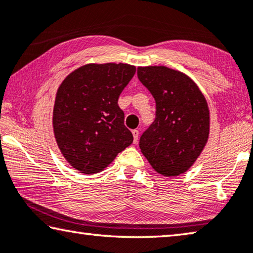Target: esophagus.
Instances as JSON below:
<instances>
[{
	"mask_svg": "<svg viewBox=\"0 0 253 253\" xmlns=\"http://www.w3.org/2000/svg\"><path fill=\"white\" fill-rule=\"evenodd\" d=\"M131 133H133V136H134V143H137L139 131L137 129H134V130H131Z\"/></svg>",
	"mask_w": 253,
	"mask_h": 253,
	"instance_id": "1",
	"label": "esophagus"
}]
</instances>
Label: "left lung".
<instances>
[{"label":"left lung","instance_id":"8db88e82","mask_svg":"<svg viewBox=\"0 0 253 253\" xmlns=\"http://www.w3.org/2000/svg\"><path fill=\"white\" fill-rule=\"evenodd\" d=\"M139 81L153 95L156 117L139 139L151 167L163 177H177L194 166L210 137V108L197 84L167 66H139Z\"/></svg>","mask_w":253,"mask_h":253}]
</instances>
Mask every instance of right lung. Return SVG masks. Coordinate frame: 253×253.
Returning <instances> with one entry per match:
<instances>
[{
    "mask_svg": "<svg viewBox=\"0 0 253 253\" xmlns=\"http://www.w3.org/2000/svg\"><path fill=\"white\" fill-rule=\"evenodd\" d=\"M136 72L129 64H85L56 92L53 128L59 151L84 174L101 172L133 143L118 98Z\"/></svg>",
    "mask_w": 253,
    "mask_h": 253,
    "instance_id": "add662e5",
    "label": "right lung"
}]
</instances>
